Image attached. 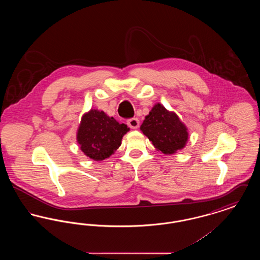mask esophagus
<instances>
[{
  "mask_svg": "<svg viewBox=\"0 0 260 260\" xmlns=\"http://www.w3.org/2000/svg\"><path fill=\"white\" fill-rule=\"evenodd\" d=\"M126 123H127V125H128L131 128H134V129H136V128L139 126V120H138L137 118L128 119Z\"/></svg>",
  "mask_w": 260,
  "mask_h": 260,
  "instance_id": "esophagus-1",
  "label": "esophagus"
}]
</instances>
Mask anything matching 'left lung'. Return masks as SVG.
Returning <instances> with one entry per match:
<instances>
[{
  "label": "left lung",
  "mask_w": 260,
  "mask_h": 260,
  "mask_svg": "<svg viewBox=\"0 0 260 260\" xmlns=\"http://www.w3.org/2000/svg\"><path fill=\"white\" fill-rule=\"evenodd\" d=\"M142 133L164 154H173L184 148L188 140L187 127L173 112L156 104L140 126Z\"/></svg>",
  "instance_id": "8db88e82"
}]
</instances>
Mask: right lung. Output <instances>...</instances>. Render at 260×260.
I'll list each match as a JSON object with an SVG mask.
<instances>
[{
    "label": "right lung",
    "mask_w": 260,
    "mask_h": 260,
    "mask_svg": "<svg viewBox=\"0 0 260 260\" xmlns=\"http://www.w3.org/2000/svg\"><path fill=\"white\" fill-rule=\"evenodd\" d=\"M129 131L103 111L91 109L86 113L77 133L80 148L94 161L107 159L120 147L123 136Z\"/></svg>",
    "instance_id": "1"
}]
</instances>
